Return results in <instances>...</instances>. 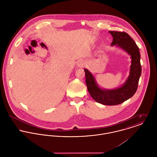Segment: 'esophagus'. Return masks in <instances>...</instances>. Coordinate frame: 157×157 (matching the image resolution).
Listing matches in <instances>:
<instances>
[{"label":"esophagus","mask_w":157,"mask_h":157,"mask_svg":"<svg viewBox=\"0 0 157 157\" xmlns=\"http://www.w3.org/2000/svg\"><path fill=\"white\" fill-rule=\"evenodd\" d=\"M85 66V62L83 60H80L77 63V67H83Z\"/></svg>","instance_id":"34e87169"}]
</instances>
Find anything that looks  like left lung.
I'll return each instance as SVG.
<instances>
[{
  "mask_svg": "<svg viewBox=\"0 0 157 157\" xmlns=\"http://www.w3.org/2000/svg\"><path fill=\"white\" fill-rule=\"evenodd\" d=\"M113 37L111 46H116L126 52L131 58L129 75L126 82L118 88L102 89L97 83L95 77L87 69H85L86 83L92 98L104 105H117L131 98L137 90L141 74L140 53L134 40L124 32L109 31Z\"/></svg>",
  "mask_w": 157,
  "mask_h": 157,
  "instance_id": "obj_1",
  "label": "left lung"
}]
</instances>
